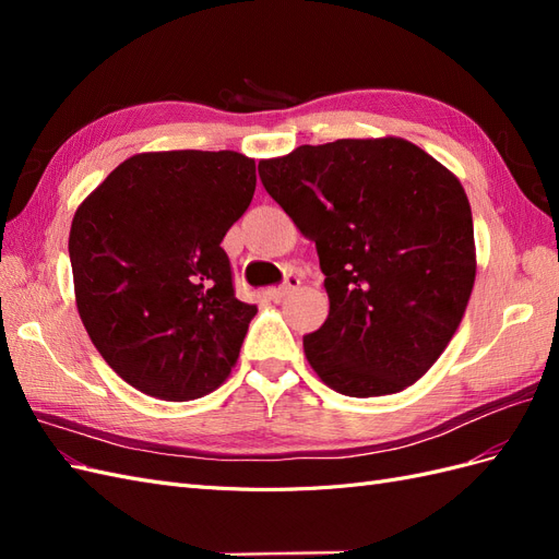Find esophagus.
<instances>
[{"mask_svg": "<svg viewBox=\"0 0 559 559\" xmlns=\"http://www.w3.org/2000/svg\"><path fill=\"white\" fill-rule=\"evenodd\" d=\"M300 286V277L298 275H286V280L275 286V289H267V298L270 300H284L289 294H294Z\"/></svg>", "mask_w": 559, "mask_h": 559, "instance_id": "esophagus-1", "label": "esophagus"}]
</instances>
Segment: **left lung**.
I'll use <instances>...</instances> for the list:
<instances>
[{
    "mask_svg": "<svg viewBox=\"0 0 559 559\" xmlns=\"http://www.w3.org/2000/svg\"><path fill=\"white\" fill-rule=\"evenodd\" d=\"M259 175L326 275L329 317L302 337L317 376L357 399L417 382L452 341L476 280L460 179L401 138L302 144L261 160Z\"/></svg>",
    "mask_w": 559,
    "mask_h": 559,
    "instance_id": "1",
    "label": "left lung"
}]
</instances>
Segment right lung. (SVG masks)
<instances>
[{
  "label": "right lung",
  "instance_id": "1",
  "mask_svg": "<svg viewBox=\"0 0 559 559\" xmlns=\"http://www.w3.org/2000/svg\"><path fill=\"white\" fill-rule=\"evenodd\" d=\"M253 189L257 163L238 151H158L123 160L76 210L81 321L140 392L200 399L238 361L257 306L235 298L222 240Z\"/></svg>",
  "mask_w": 559,
  "mask_h": 559
}]
</instances>
